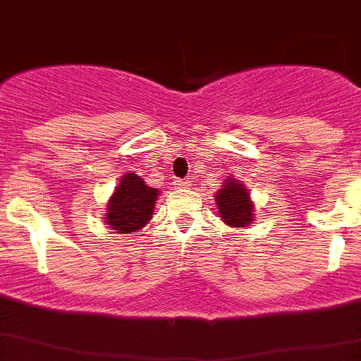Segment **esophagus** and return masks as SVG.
<instances>
[{"mask_svg": "<svg viewBox=\"0 0 361 361\" xmlns=\"http://www.w3.org/2000/svg\"><path fill=\"white\" fill-rule=\"evenodd\" d=\"M173 186L177 188V190H184V188L191 186V180H188V178H177V180L173 183Z\"/></svg>", "mask_w": 361, "mask_h": 361, "instance_id": "34e87169", "label": "esophagus"}]
</instances>
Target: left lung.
<instances>
[{"instance_id": "1", "label": "left lung", "mask_w": 361, "mask_h": 361, "mask_svg": "<svg viewBox=\"0 0 361 361\" xmlns=\"http://www.w3.org/2000/svg\"><path fill=\"white\" fill-rule=\"evenodd\" d=\"M220 219L231 228H245L253 222V202L250 191L237 178H226L224 186L215 193Z\"/></svg>"}]
</instances>
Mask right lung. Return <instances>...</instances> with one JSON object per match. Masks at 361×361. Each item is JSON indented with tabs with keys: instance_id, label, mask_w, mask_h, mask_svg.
I'll list each match as a JSON object with an SVG mask.
<instances>
[{
	"instance_id": "add662e5",
	"label": "right lung",
	"mask_w": 361,
	"mask_h": 361,
	"mask_svg": "<svg viewBox=\"0 0 361 361\" xmlns=\"http://www.w3.org/2000/svg\"><path fill=\"white\" fill-rule=\"evenodd\" d=\"M157 195V188H149L137 173L123 175L104 213L106 224L121 235L145 228L152 219Z\"/></svg>"
}]
</instances>
